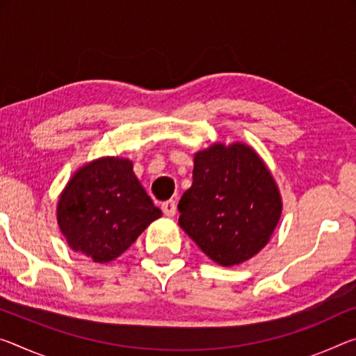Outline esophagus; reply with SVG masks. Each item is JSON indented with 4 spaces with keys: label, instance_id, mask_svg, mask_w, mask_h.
I'll list each match as a JSON object with an SVG mask.
<instances>
[{
    "label": "esophagus",
    "instance_id": "obj_1",
    "mask_svg": "<svg viewBox=\"0 0 356 356\" xmlns=\"http://www.w3.org/2000/svg\"><path fill=\"white\" fill-rule=\"evenodd\" d=\"M163 209V213H165L166 217H174L176 216V211H177V206H176V201H166L161 204Z\"/></svg>",
    "mask_w": 356,
    "mask_h": 356
}]
</instances>
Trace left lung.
<instances>
[{"label": "left lung", "instance_id": "8db88e82", "mask_svg": "<svg viewBox=\"0 0 356 356\" xmlns=\"http://www.w3.org/2000/svg\"><path fill=\"white\" fill-rule=\"evenodd\" d=\"M193 184L179 202V225L220 266L255 257L274 234L282 196L255 149L216 143L193 156Z\"/></svg>", "mask_w": 356, "mask_h": 356}]
</instances>
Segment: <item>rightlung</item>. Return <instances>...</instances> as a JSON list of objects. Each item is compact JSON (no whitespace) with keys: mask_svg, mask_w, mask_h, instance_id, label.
<instances>
[{"mask_svg":"<svg viewBox=\"0 0 356 356\" xmlns=\"http://www.w3.org/2000/svg\"><path fill=\"white\" fill-rule=\"evenodd\" d=\"M161 217L123 156H101L79 168L56 204V223L71 250L109 263Z\"/></svg>","mask_w":356,"mask_h":356,"instance_id":"1","label":"right lung"}]
</instances>
